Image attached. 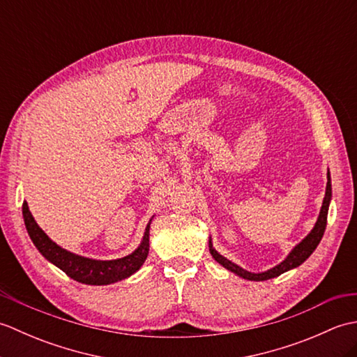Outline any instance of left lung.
Wrapping results in <instances>:
<instances>
[{
    "label": "left lung",
    "mask_w": 357,
    "mask_h": 357,
    "mask_svg": "<svg viewBox=\"0 0 357 357\" xmlns=\"http://www.w3.org/2000/svg\"><path fill=\"white\" fill-rule=\"evenodd\" d=\"M328 181H327V190H325V198L322 202V208H321V213L319 218H317V222L314 225V229L312 230V233L308 234V236L301 242L299 245H296L293 252L287 256V259L284 262H280L279 265H276L275 268H271L265 273H250L244 268L238 267L236 264H233L231 261L225 259L224 256L219 255L216 250L211 245V242H208V247H210V253L211 256L215 257V259L225 267L227 270H230L233 273H236L238 276L248 279V280H267L271 278H276L279 275H282L287 270H291L294 267H298L302 262H304L307 257L312 255L316 247L319 245V242L324 236V231H325V227H327V215H328V206H330V199H331V183H330V173H328Z\"/></svg>",
    "instance_id": "8db88e82"
}]
</instances>
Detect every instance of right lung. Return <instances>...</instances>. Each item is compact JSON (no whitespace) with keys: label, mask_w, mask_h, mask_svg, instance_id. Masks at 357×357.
Instances as JSON below:
<instances>
[{"label":"right lung","mask_w":357,"mask_h":357,"mask_svg":"<svg viewBox=\"0 0 357 357\" xmlns=\"http://www.w3.org/2000/svg\"><path fill=\"white\" fill-rule=\"evenodd\" d=\"M22 216H24V224L29 231V236L33 241L35 247L40 250V253L45 259L55 264L58 268H61L67 276L78 280L81 284L107 285L118 282V280L126 279L133 275L136 270H139L149 255L150 222L147 225L146 233H144L141 245L132 255L115 261H93L87 259V257L77 256L70 252H66L64 248L50 241L47 234L35 222L32 213L29 211L27 202L22 204Z\"/></svg>","instance_id":"add662e5"}]
</instances>
